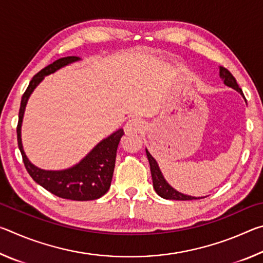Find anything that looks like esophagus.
I'll return each instance as SVG.
<instances>
[{
  "mask_svg": "<svg viewBox=\"0 0 263 263\" xmlns=\"http://www.w3.org/2000/svg\"><path fill=\"white\" fill-rule=\"evenodd\" d=\"M144 128V122L140 118H132L126 123L125 130L127 132H140Z\"/></svg>",
  "mask_w": 263,
  "mask_h": 263,
  "instance_id": "34e87169",
  "label": "esophagus"
}]
</instances>
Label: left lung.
Masks as SVG:
<instances>
[{
	"label": "left lung",
	"instance_id": "obj_1",
	"mask_svg": "<svg viewBox=\"0 0 263 263\" xmlns=\"http://www.w3.org/2000/svg\"><path fill=\"white\" fill-rule=\"evenodd\" d=\"M219 73H220V78L224 80V83L226 84V86L235 89V90H238L240 92V94L243 95L241 88H240L239 84L237 83V80H235L233 75L231 74L229 69H226L225 67L220 66ZM146 155H147V159L149 162L151 174H152L154 190L157 191V194L159 196H161L162 198H166V199H176V201H191V199H199V197L197 198V197H193V196H186V195L179 193V191H176L175 189H173L172 186L167 183L166 180L163 179V176L161 174V172H160V168L158 166L157 161H155L154 158L149 154L147 149H146Z\"/></svg>",
	"mask_w": 263,
	"mask_h": 263
}]
</instances>
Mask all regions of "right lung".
<instances>
[{
    "instance_id": "obj_1",
    "label": "right lung",
    "mask_w": 263,
    "mask_h": 263,
    "mask_svg": "<svg viewBox=\"0 0 263 263\" xmlns=\"http://www.w3.org/2000/svg\"><path fill=\"white\" fill-rule=\"evenodd\" d=\"M79 59V57L74 55L60 58L43 68L31 80L21 101L18 124H17V142H18L24 166L33 181L58 197L72 199V201H91V199L102 197L110 188L114 175L116 152H117L119 140L124 135L122 128L112 133L106 139L102 140L77 166L60 172L43 171L33 166L26 158L21 140L22 119H23L26 102L33 89L38 86L44 77L54 73L57 69Z\"/></svg>"
}]
</instances>
